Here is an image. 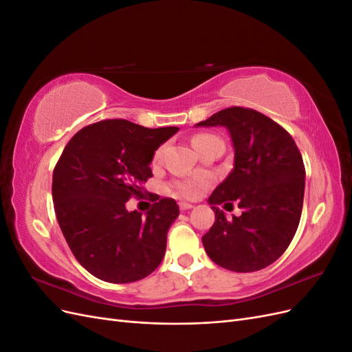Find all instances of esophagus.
Here are the masks:
<instances>
[{"label": "esophagus", "instance_id": "1", "mask_svg": "<svg viewBox=\"0 0 352 352\" xmlns=\"http://www.w3.org/2000/svg\"><path fill=\"white\" fill-rule=\"evenodd\" d=\"M179 207H180V210H182V211H185V210H190V208H194V206H192V204H189V202H180Z\"/></svg>", "mask_w": 352, "mask_h": 352}]
</instances>
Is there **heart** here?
I'll return each instance as SVG.
<instances>
[{
    "label": "heart",
    "instance_id": "1",
    "mask_svg": "<svg viewBox=\"0 0 352 352\" xmlns=\"http://www.w3.org/2000/svg\"><path fill=\"white\" fill-rule=\"evenodd\" d=\"M214 140H219V138L214 136V135H197L192 140V144H194L195 148H198L199 145L210 142V141H214ZM163 150H164V148L160 146L158 150L155 151V154H154L155 162H158V160L162 158ZM210 182H211V180L207 176H198V175L184 176V177H179V179L173 180L172 190H173V194L179 198L194 199V198L199 197L201 190L207 188L210 185Z\"/></svg>",
    "mask_w": 352,
    "mask_h": 352
}]
</instances>
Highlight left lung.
<instances>
[{
  "instance_id": "8db88e82",
  "label": "left lung",
  "mask_w": 352,
  "mask_h": 352,
  "mask_svg": "<svg viewBox=\"0 0 352 352\" xmlns=\"http://www.w3.org/2000/svg\"><path fill=\"white\" fill-rule=\"evenodd\" d=\"M195 126L226 127L235 153L232 172L208 198L216 220L202 236L206 252L232 272L267 267L300 225L305 188L300 150L282 126L251 109H225ZM232 200L243 214L228 221L218 206Z\"/></svg>"
}]
</instances>
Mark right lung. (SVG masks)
<instances>
[{"mask_svg":"<svg viewBox=\"0 0 352 352\" xmlns=\"http://www.w3.org/2000/svg\"><path fill=\"white\" fill-rule=\"evenodd\" d=\"M177 131L102 120L66 145L52 173V201L73 255L95 278L136 282L162 263L167 232L179 216L176 201L158 197L145 216L127 211L126 202L144 195L154 153Z\"/></svg>","mask_w":352,"mask_h":352,"instance_id":"add662e5","label":"right lung"}]
</instances>
